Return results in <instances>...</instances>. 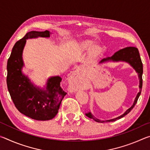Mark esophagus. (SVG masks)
<instances>
[{
  "mask_svg": "<svg viewBox=\"0 0 150 150\" xmlns=\"http://www.w3.org/2000/svg\"><path fill=\"white\" fill-rule=\"evenodd\" d=\"M78 74L77 70L75 71L69 78V86L71 90L74 91L77 87V75Z\"/></svg>",
  "mask_w": 150,
  "mask_h": 150,
  "instance_id": "esophagus-1",
  "label": "esophagus"
}]
</instances>
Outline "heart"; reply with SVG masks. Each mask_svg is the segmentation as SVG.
Masks as SVG:
<instances>
[{"mask_svg":"<svg viewBox=\"0 0 150 150\" xmlns=\"http://www.w3.org/2000/svg\"><path fill=\"white\" fill-rule=\"evenodd\" d=\"M95 42L93 40H86L81 44V47L83 50H88L93 46ZM104 47L101 45H95L91 48L89 52V58L92 60H95L100 57L103 54Z\"/></svg>","mask_w":150,"mask_h":150,"instance_id":"b5f03b06","label":"heart"}]
</instances>
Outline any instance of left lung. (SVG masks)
<instances>
[{
	"instance_id": "left-lung-1",
	"label": "left lung",
	"mask_w": 150,
	"mask_h": 150,
	"mask_svg": "<svg viewBox=\"0 0 150 150\" xmlns=\"http://www.w3.org/2000/svg\"><path fill=\"white\" fill-rule=\"evenodd\" d=\"M110 61H112V62H127V63H128L129 64H130L134 69H135L136 73H138V78L139 80V91L138 93V95H137L135 100H134V102L133 103L132 106L130 108H129L128 110H127L123 114V115H120V116H118V117H117V118L110 119V120H99V119L94 118V116H93L92 114H91V112H88V113L85 114L86 116H88V118L93 119V120H94L96 122H114V121H116V120H118V119H120L121 118L124 117V116L128 115V114L132 110V109L134 107V106L136 105V104L137 103V101H138V99L139 95H140L141 91H142V74H143V64H142L141 58H140V56H139V51L138 50V48H136L135 47H127L125 48H123V49H122L118 51L117 52H116L115 54H114L112 57H108L106 58H104V59H103L100 61L99 63L110 62Z\"/></svg>"
}]
</instances>
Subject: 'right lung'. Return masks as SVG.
I'll return each instance as SVG.
<instances>
[{
    "mask_svg": "<svg viewBox=\"0 0 150 150\" xmlns=\"http://www.w3.org/2000/svg\"><path fill=\"white\" fill-rule=\"evenodd\" d=\"M50 34L48 30L28 32L14 44L7 62V87L15 106L22 114L36 120L54 118L67 94L61 87L62 78L59 76L48 79L44 90L34 86L22 72L24 66L22 53L26 40L49 38Z\"/></svg>",
    "mask_w": 150,
    "mask_h": 150,
    "instance_id": "1",
    "label": "right lung"
}]
</instances>
